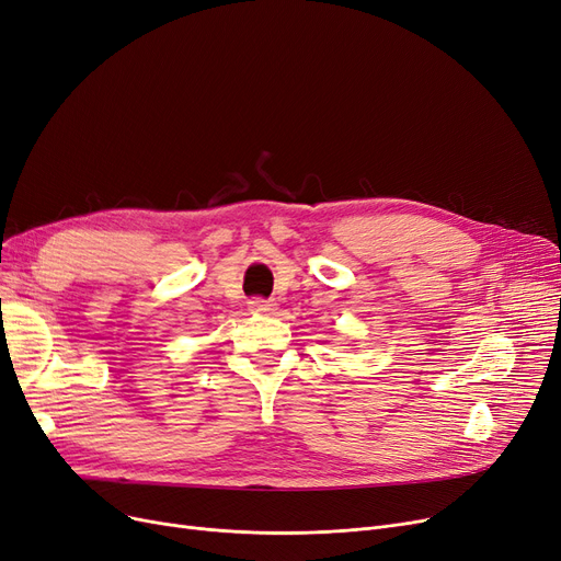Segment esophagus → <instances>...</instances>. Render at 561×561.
Instances as JSON below:
<instances>
[{
	"mask_svg": "<svg viewBox=\"0 0 561 561\" xmlns=\"http://www.w3.org/2000/svg\"><path fill=\"white\" fill-rule=\"evenodd\" d=\"M249 306H251V312H257V316H268V312L276 310V304L268 299H253Z\"/></svg>",
	"mask_w": 561,
	"mask_h": 561,
	"instance_id": "1",
	"label": "esophagus"
}]
</instances>
